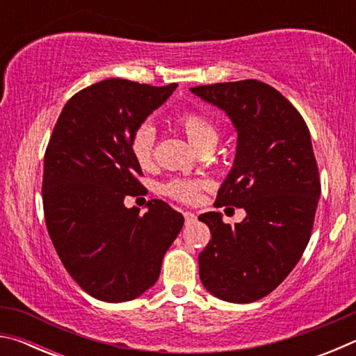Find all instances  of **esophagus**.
<instances>
[{
	"label": "esophagus",
	"instance_id": "1",
	"mask_svg": "<svg viewBox=\"0 0 356 356\" xmlns=\"http://www.w3.org/2000/svg\"><path fill=\"white\" fill-rule=\"evenodd\" d=\"M184 216H185V221L186 222H195L196 221V215L193 213V212H185Z\"/></svg>",
	"mask_w": 356,
	"mask_h": 356
}]
</instances>
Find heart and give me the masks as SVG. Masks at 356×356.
I'll return each instance as SVG.
<instances>
[{"label": "heart", "mask_w": 356, "mask_h": 356, "mask_svg": "<svg viewBox=\"0 0 356 356\" xmlns=\"http://www.w3.org/2000/svg\"><path fill=\"white\" fill-rule=\"evenodd\" d=\"M177 122L182 127L184 134L188 138V141L197 150L213 146L218 140V131H216L212 120L196 111H185L179 116ZM154 143H155V130L150 124H141L130 136L129 149L134 160L141 166L143 170L152 165L154 160ZM204 182L201 180L190 179H172L163 185V193L171 196L172 200L180 202H195L197 195L202 190Z\"/></svg>", "instance_id": "heart-1"}]
</instances>
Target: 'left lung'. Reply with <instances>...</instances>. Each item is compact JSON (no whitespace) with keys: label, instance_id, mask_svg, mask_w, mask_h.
Returning a JSON list of instances; mask_svg holds the SVG:
<instances>
[{"label":"left lung","instance_id":"obj_1","mask_svg":"<svg viewBox=\"0 0 356 356\" xmlns=\"http://www.w3.org/2000/svg\"><path fill=\"white\" fill-rule=\"evenodd\" d=\"M237 130V154L215 207H243L242 222L220 212L200 215L212 234L200 254V278L210 293L251 303L273 292L309 242L321 196L309 129L284 95L267 83L242 80L195 86Z\"/></svg>","mask_w":356,"mask_h":356}]
</instances>
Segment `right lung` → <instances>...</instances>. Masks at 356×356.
I'll return each instance as SVG.
<instances>
[{
	"label": "right lung",
	"instance_id": "add662e5",
	"mask_svg": "<svg viewBox=\"0 0 356 356\" xmlns=\"http://www.w3.org/2000/svg\"><path fill=\"white\" fill-rule=\"evenodd\" d=\"M177 88L108 78L81 89L59 114L44 156L48 234L69 275L91 297L120 303L147 291L184 216L165 201L147 212L124 206L141 195L130 136Z\"/></svg>",
	"mask_w": 356,
	"mask_h": 356
}]
</instances>
